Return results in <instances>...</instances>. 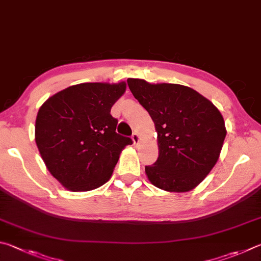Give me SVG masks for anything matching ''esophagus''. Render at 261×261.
I'll use <instances>...</instances> for the list:
<instances>
[{
	"instance_id": "1",
	"label": "esophagus",
	"mask_w": 261,
	"mask_h": 261,
	"mask_svg": "<svg viewBox=\"0 0 261 261\" xmlns=\"http://www.w3.org/2000/svg\"><path fill=\"white\" fill-rule=\"evenodd\" d=\"M132 140H133V143L135 145H138L140 142V135L138 133H133V135H132Z\"/></svg>"
}]
</instances>
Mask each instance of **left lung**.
<instances>
[{
	"instance_id": "left-lung-1",
	"label": "left lung",
	"mask_w": 261,
	"mask_h": 261,
	"mask_svg": "<svg viewBox=\"0 0 261 261\" xmlns=\"http://www.w3.org/2000/svg\"><path fill=\"white\" fill-rule=\"evenodd\" d=\"M132 94L149 112L159 154L145 166L149 181L170 193L196 188L216 165L227 130L222 114L193 88L128 77Z\"/></svg>"
}]
</instances>
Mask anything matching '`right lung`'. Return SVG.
Returning a JSON list of instances; mask_svg holds the SVG:
<instances>
[{
  "mask_svg": "<svg viewBox=\"0 0 261 261\" xmlns=\"http://www.w3.org/2000/svg\"><path fill=\"white\" fill-rule=\"evenodd\" d=\"M126 82H86L53 95L39 109L35 142L55 179L71 191H89L108 182L129 138L117 134L111 108Z\"/></svg>",
  "mask_w": 261,
  "mask_h": 261,
  "instance_id": "add662e5",
  "label": "right lung"
}]
</instances>
